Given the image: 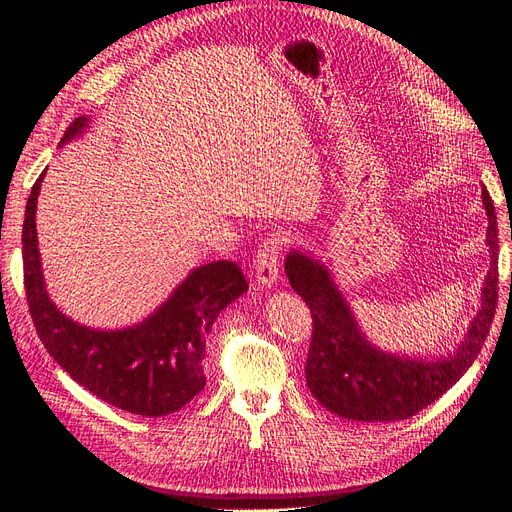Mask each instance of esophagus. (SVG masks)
I'll return each mask as SVG.
<instances>
[{"mask_svg": "<svg viewBox=\"0 0 512 512\" xmlns=\"http://www.w3.org/2000/svg\"><path fill=\"white\" fill-rule=\"evenodd\" d=\"M286 245V237L282 232H273L260 245L256 258V282L262 286H273L280 280V254Z\"/></svg>", "mask_w": 512, "mask_h": 512, "instance_id": "1", "label": "esophagus"}]
</instances>
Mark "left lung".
Masks as SVG:
<instances>
[{"mask_svg": "<svg viewBox=\"0 0 512 512\" xmlns=\"http://www.w3.org/2000/svg\"><path fill=\"white\" fill-rule=\"evenodd\" d=\"M483 205L489 218L491 260L480 290V307L457 350L440 359L395 354L371 344L327 265L301 250L286 254L284 269L290 286L309 305L314 320L305 380L324 408L348 421H401L433 404L472 367L498 303V222L487 188H483Z\"/></svg>", "mask_w": 512, "mask_h": 512, "instance_id": "8db88e82", "label": "left lung"}]
</instances>
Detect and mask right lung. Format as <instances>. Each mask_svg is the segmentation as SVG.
Wrapping results in <instances>:
<instances>
[{"instance_id": "1", "label": "right lung", "mask_w": 512, "mask_h": 512, "mask_svg": "<svg viewBox=\"0 0 512 512\" xmlns=\"http://www.w3.org/2000/svg\"><path fill=\"white\" fill-rule=\"evenodd\" d=\"M87 128L89 117L76 119L59 147ZM44 175L27 198L23 222L25 292L40 342L72 380L106 404L149 418L181 410L205 389V339L222 309L247 292L243 271L230 260L200 265L156 312L126 329H91L74 322L59 312L44 284L36 232Z\"/></svg>"}]
</instances>
